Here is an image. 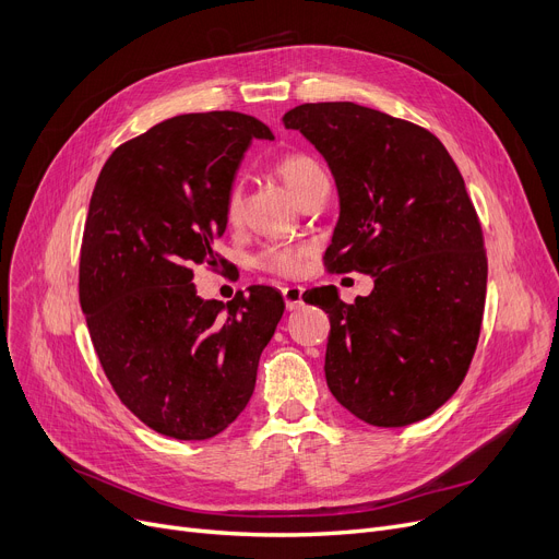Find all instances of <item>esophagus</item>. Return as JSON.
<instances>
[{"label": "esophagus", "mask_w": 559, "mask_h": 559, "mask_svg": "<svg viewBox=\"0 0 559 559\" xmlns=\"http://www.w3.org/2000/svg\"><path fill=\"white\" fill-rule=\"evenodd\" d=\"M283 299H285L287 310H297L304 304V287H299V285L283 287Z\"/></svg>", "instance_id": "esophagus-1"}]
</instances>
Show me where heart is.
Wrapping results in <instances>:
<instances>
[{
    "instance_id": "1",
    "label": "heart",
    "mask_w": 559,
    "mask_h": 559,
    "mask_svg": "<svg viewBox=\"0 0 559 559\" xmlns=\"http://www.w3.org/2000/svg\"><path fill=\"white\" fill-rule=\"evenodd\" d=\"M276 171L283 179V183L287 186V190L295 194L297 199L317 179L324 176V171H321L317 160H312L306 154H285V156H281L278 163H276ZM240 209H242L240 188H233L230 194H228V205H226L228 219H238ZM304 258H306V251L299 249V247H267L258 255V267L264 270V272H270V274H278V276H295L301 270Z\"/></svg>"
}]
</instances>
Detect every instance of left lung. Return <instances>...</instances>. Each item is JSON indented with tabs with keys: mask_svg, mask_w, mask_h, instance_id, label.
<instances>
[{
	"mask_svg": "<svg viewBox=\"0 0 559 559\" xmlns=\"http://www.w3.org/2000/svg\"><path fill=\"white\" fill-rule=\"evenodd\" d=\"M283 124L337 186L329 270L373 276L356 304L333 285L306 299L331 319L329 390L371 426L421 421L460 388L483 324L487 255L462 174L430 131L354 102L301 104Z\"/></svg>",
	"mask_w": 559,
	"mask_h": 559,
	"instance_id": "1",
	"label": "left lung"
}]
</instances>
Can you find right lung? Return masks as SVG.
I'll return each instance as SVG.
<instances>
[{"mask_svg": "<svg viewBox=\"0 0 559 559\" xmlns=\"http://www.w3.org/2000/svg\"><path fill=\"white\" fill-rule=\"evenodd\" d=\"M253 138L274 133L245 112L176 115L117 146L87 209L79 301L104 373L142 424L186 442L238 419L285 310L267 285L224 306L192 283V267L215 264Z\"/></svg>", "mask_w": 559, "mask_h": 559, "instance_id": "add662e5", "label": "right lung"}]
</instances>
